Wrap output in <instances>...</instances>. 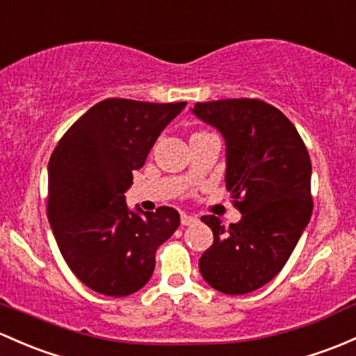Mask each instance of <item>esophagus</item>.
<instances>
[{
    "mask_svg": "<svg viewBox=\"0 0 356 356\" xmlns=\"http://www.w3.org/2000/svg\"><path fill=\"white\" fill-rule=\"evenodd\" d=\"M196 222H197V218H196V216H191V215H186V213H184V215H182V216H181V223H182V225H184V227L194 225V223H196Z\"/></svg>",
    "mask_w": 356,
    "mask_h": 356,
    "instance_id": "obj_1",
    "label": "esophagus"
}]
</instances>
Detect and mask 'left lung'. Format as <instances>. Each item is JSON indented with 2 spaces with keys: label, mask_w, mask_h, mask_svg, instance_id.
I'll return each mask as SVG.
<instances>
[{
  "label": "left lung",
  "mask_w": 356,
  "mask_h": 356,
  "mask_svg": "<svg viewBox=\"0 0 356 356\" xmlns=\"http://www.w3.org/2000/svg\"><path fill=\"white\" fill-rule=\"evenodd\" d=\"M193 114L222 133L227 189L242 213L228 228L215 215L201 218L213 232L201 276L222 293H250L282 271L312 215L309 152L286 115L263 100L197 102Z\"/></svg>",
  "instance_id": "obj_1"
}]
</instances>
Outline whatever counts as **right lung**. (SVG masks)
Returning a JSON list of instances; mask_svg holds the SVG:
<instances>
[{
    "instance_id": "add662e5",
    "label": "right lung",
    "mask_w": 356,
    "mask_h": 356,
    "mask_svg": "<svg viewBox=\"0 0 356 356\" xmlns=\"http://www.w3.org/2000/svg\"><path fill=\"white\" fill-rule=\"evenodd\" d=\"M184 107L186 102L102 100L52 152L47 218L70 269L97 293L126 297L147 285L156 249L181 223L170 207L133 211L124 193L156 138Z\"/></svg>"
}]
</instances>
